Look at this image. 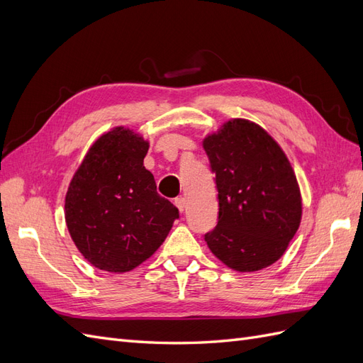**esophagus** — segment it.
Instances as JSON below:
<instances>
[{"label":"esophagus","mask_w":363,"mask_h":363,"mask_svg":"<svg viewBox=\"0 0 363 363\" xmlns=\"http://www.w3.org/2000/svg\"><path fill=\"white\" fill-rule=\"evenodd\" d=\"M174 203H175V206H177V208H179V211H180L182 213L184 212L186 204H188V203H186V199H184V196H179V199H175V200H174Z\"/></svg>","instance_id":"34e87169"}]
</instances>
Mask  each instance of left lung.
<instances>
[{"instance_id": "obj_1", "label": "left lung", "mask_w": 363, "mask_h": 363, "mask_svg": "<svg viewBox=\"0 0 363 363\" xmlns=\"http://www.w3.org/2000/svg\"><path fill=\"white\" fill-rule=\"evenodd\" d=\"M218 189V223L204 235L228 268L252 272L286 251L301 221L291 163L260 125L232 119L203 140Z\"/></svg>"}]
</instances>
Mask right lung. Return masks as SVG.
I'll return each instance as SVG.
<instances>
[{
    "mask_svg": "<svg viewBox=\"0 0 363 363\" xmlns=\"http://www.w3.org/2000/svg\"><path fill=\"white\" fill-rule=\"evenodd\" d=\"M148 142L124 127L95 140L69 183L65 219L95 268L127 272L167 239L179 208L157 194L144 159Z\"/></svg>",
    "mask_w": 363,
    "mask_h": 363,
    "instance_id": "1",
    "label": "right lung"
}]
</instances>
